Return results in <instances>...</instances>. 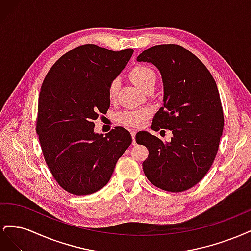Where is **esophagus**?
Returning a JSON list of instances; mask_svg holds the SVG:
<instances>
[{"instance_id": "1", "label": "esophagus", "mask_w": 251, "mask_h": 251, "mask_svg": "<svg viewBox=\"0 0 251 251\" xmlns=\"http://www.w3.org/2000/svg\"><path fill=\"white\" fill-rule=\"evenodd\" d=\"M131 135H132V138H133V144H134V146H135V144H136V132L135 131H132L131 132Z\"/></svg>"}]
</instances>
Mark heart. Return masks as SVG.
I'll return each mask as SVG.
<instances>
[{"instance_id": "b5f03b06", "label": "heart", "mask_w": 251, "mask_h": 251, "mask_svg": "<svg viewBox=\"0 0 251 251\" xmlns=\"http://www.w3.org/2000/svg\"><path fill=\"white\" fill-rule=\"evenodd\" d=\"M131 78L136 86L140 89H144L150 83L156 81V73L149 66L137 65L135 66L131 71ZM119 88V80L114 79L109 87V96L114 98L117 94ZM151 111L149 109H139L133 111H125L118 114L117 119L120 124L132 127H139L144 125L148 117L150 116Z\"/></svg>"}]
</instances>
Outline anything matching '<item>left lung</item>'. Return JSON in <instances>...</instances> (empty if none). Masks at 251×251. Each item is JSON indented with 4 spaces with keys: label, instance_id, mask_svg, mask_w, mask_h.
Returning <instances> with one entry per match:
<instances>
[{
    "label": "left lung",
    "instance_id": "8db88e82",
    "mask_svg": "<svg viewBox=\"0 0 251 251\" xmlns=\"http://www.w3.org/2000/svg\"><path fill=\"white\" fill-rule=\"evenodd\" d=\"M137 62L153 64L162 78L163 103L151 127L173 133L170 142L148 132L136 135L149 150L143 172L163 191H186L204 178L219 149L224 116L217 83L201 60L179 45L151 47Z\"/></svg>",
    "mask_w": 251,
    "mask_h": 251
}]
</instances>
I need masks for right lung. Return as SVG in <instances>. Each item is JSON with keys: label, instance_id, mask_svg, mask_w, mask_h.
<instances>
[{"label": "right lung", "instance_id": "obj_1", "mask_svg": "<svg viewBox=\"0 0 251 251\" xmlns=\"http://www.w3.org/2000/svg\"><path fill=\"white\" fill-rule=\"evenodd\" d=\"M133 52L82 45L60 57L44 79L36 133L51 174L68 193L85 196L101 189L132 143L121 126L105 136L95 133L94 120L110 108V83Z\"/></svg>", "mask_w": 251, "mask_h": 251}]
</instances>
